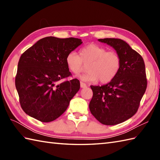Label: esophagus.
<instances>
[{"instance_id": "esophagus-1", "label": "esophagus", "mask_w": 160, "mask_h": 160, "mask_svg": "<svg viewBox=\"0 0 160 160\" xmlns=\"http://www.w3.org/2000/svg\"><path fill=\"white\" fill-rule=\"evenodd\" d=\"M87 87V85L85 83H84L82 82H80V87L81 88H86Z\"/></svg>"}]
</instances>
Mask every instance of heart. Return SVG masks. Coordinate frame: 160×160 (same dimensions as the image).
I'll list each match as a JSON object with an SVG mask.
<instances>
[{
    "mask_svg": "<svg viewBox=\"0 0 160 160\" xmlns=\"http://www.w3.org/2000/svg\"><path fill=\"white\" fill-rule=\"evenodd\" d=\"M67 67L71 73L78 74L84 69V64H88L86 73L79 76L85 82L108 83L117 76L121 67L119 54L108 51L96 44H90L80 49V56L75 52H70L66 56Z\"/></svg>",
    "mask_w": 160,
    "mask_h": 160,
    "instance_id": "1",
    "label": "heart"
}]
</instances>
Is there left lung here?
Returning <instances> with one entry per match:
<instances>
[{
    "instance_id": "8db88e82",
    "label": "left lung",
    "mask_w": 160,
    "mask_h": 160,
    "mask_svg": "<svg viewBox=\"0 0 160 160\" xmlns=\"http://www.w3.org/2000/svg\"><path fill=\"white\" fill-rule=\"evenodd\" d=\"M116 51L121 58V67L110 82L91 86L93 98L89 103L91 114L105 125L122 123L136 113L147 89V80L144 60L124 40L98 39Z\"/></svg>"
}]
</instances>
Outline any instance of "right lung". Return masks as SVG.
<instances>
[{
  "label": "right lung",
  "mask_w": 160,
  "mask_h": 160,
  "mask_svg": "<svg viewBox=\"0 0 160 160\" xmlns=\"http://www.w3.org/2000/svg\"><path fill=\"white\" fill-rule=\"evenodd\" d=\"M82 43V40L75 38L45 37L22 54L15 84L26 114L49 122L67 110L80 84L76 78L61 82L71 75L66 56Z\"/></svg>",
  "instance_id": "obj_1"
}]
</instances>
